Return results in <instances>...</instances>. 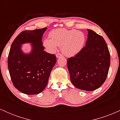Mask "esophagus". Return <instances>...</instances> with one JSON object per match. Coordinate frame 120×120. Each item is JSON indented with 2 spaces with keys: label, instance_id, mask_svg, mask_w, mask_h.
<instances>
[{
  "label": "esophagus",
  "instance_id": "esophagus-1",
  "mask_svg": "<svg viewBox=\"0 0 120 120\" xmlns=\"http://www.w3.org/2000/svg\"><path fill=\"white\" fill-rule=\"evenodd\" d=\"M61 54H60V53H57V54L56 55V58H59L60 57H61Z\"/></svg>",
  "mask_w": 120,
  "mask_h": 120
}]
</instances>
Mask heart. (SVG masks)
<instances>
[{
  "label": "heart",
  "instance_id": "b5f03b06",
  "mask_svg": "<svg viewBox=\"0 0 120 120\" xmlns=\"http://www.w3.org/2000/svg\"><path fill=\"white\" fill-rule=\"evenodd\" d=\"M51 39L46 38L43 41V46L49 52L54 53L57 46L61 47V52L68 57L75 56L83 49L86 37L79 30H68L59 28L49 33Z\"/></svg>",
  "mask_w": 120,
  "mask_h": 120
}]
</instances>
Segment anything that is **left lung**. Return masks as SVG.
I'll return each instance as SVG.
<instances>
[{
    "label": "left lung",
    "instance_id": "8db88e82",
    "mask_svg": "<svg viewBox=\"0 0 120 120\" xmlns=\"http://www.w3.org/2000/svg\"><path fill=\"white\" fill-rule=\"evenodd\" d=\"M85 46L67 60L71 81L77 89L91 91L105 82L110 65V54L105 40L91 29Z\"/></svg>",
    "mask_w": 120,
    "mask_h": 120
}]
</instances>
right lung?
Listing matches in <instances>:
<instances>
[{"mask_svg": "<svg viewBox=\"0 0 120 120\" xmlns=\"http://www.w3.org/2000/svg\"><path fill=\"white\" fill-rule=\"evenodd\" d=\"M47 27L21 32L12 43L8 58V67L12 83L18 90L27 95H35L44 90L52 68L56 64L55 55L44 51L42 41ZM29 43L30 51L22 50Z\"/></svg>", "mask_w": 120, "mask_h": 120, "instance_id": "add662e5", "label": "right lung"}]
</instances>
